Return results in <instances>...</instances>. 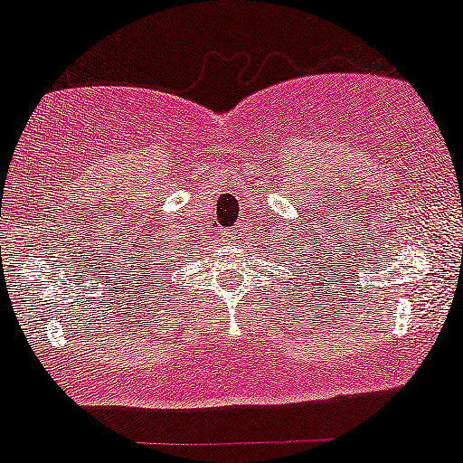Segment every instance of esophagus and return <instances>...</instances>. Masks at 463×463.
<instances>
[{
  "mask_svg": "<svg viewBox=\"0 0 463 463\" xmlns=\"http://www.w3.org/2000/svg\"><path fill=\"white\" fill-rule=\"evenodd\" d=\"M243 235H246V232H243V224H237V226L228 228V231H226L228 241H239V239H241Z\"/></svg>",
  "mask_w": 463,
  "mask_h": 463,
  "instance_id": "obj_1",
  "label": "esophagus"
}]
</instances>
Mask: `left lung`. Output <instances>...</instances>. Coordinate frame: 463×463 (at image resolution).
<instances>
[{
	"mask_svg": "<svg viewBox=\"0 0 463 463\" xmlns=\"http://www.w3.org/2000/svg\"><path fill=\"white\" fill-rule=\"evenodd\" d=\"M288 252L291 254H287L288 256V263L293 265V269L295 271H302L304 276H308V282L310 285H315V282H319L321 285V276H323V269H319V267H315V263L317 265H321L319 263V254H315V248L310 250V252H302V250H298L295 248V239H291V243H288ZM276 252V250H274ZM323 260V259H321ZM315 293V291H313Z\"/></svg>",
	"mask_w": 463,
	"mask_h": 463,
	"instance_id": "obj_1",
	"label": "left lung"
}]
</instances>
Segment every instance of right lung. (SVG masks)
Here are the masks:
<instances>
[{
  "label": "right lung",
  "instance_id": "add662e5",
  "mask_svg": "<svg viewBox=\"0 0 463 463\" xmlns=\"http://www.w3.org/2000/svg\"><path fill=\"white\" fill-rule=\"evenodd\" d=\"M178 241H183V239H178ZM155 256L153 260H146L144 259V265L137 267V269H142V280H140V287L146 291V288H155L157 287V291L161 293L164 288H172V271H175V263H178L181 259H192V254H189V250L185 248V243H175V246H157L155 243ZM149 265L146 266V263Z\"/></svg>",
  "mask_w": 463,
  "mask_h": 463
}]
</instances>
